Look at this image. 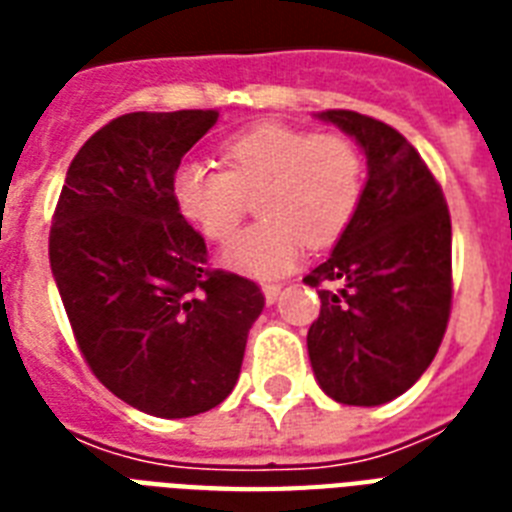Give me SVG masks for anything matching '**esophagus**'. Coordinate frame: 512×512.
I'll return each mask as SVG.
<instances>
[{
  "instance_id": "esophagus-1",
  "label": "esophagus",
  "mask_w": 512,
  "mask_h": 512,
  "mask_svg": "<svg viewBox=\"0 0 512 512\" xmlns=\"http://www.w3.org/2000/svg\"><path fill=\"white\" fill-rule=\"evenodd\" d=\"M263 295H265V303H276V297L281 295L279 281H268V284H263Z\"/></svg>"
}]
</instances>
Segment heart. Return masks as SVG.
I'll return each mask as SVG.
<instances>
[{"mask_svg": "<svg viewBox=\"0 0 512 512\" xmlns=\"http://www.w3.org/2000/svg\"><path fill=\"white\" fill-rule=\"evenodd\" d=\"M225 170L185 162L172 177L180 215L207 239L225 241L255 199L260 223L225 247L239 271L279 276L300 260L305 244L340 239L364 193V156L342 132L260 124L223 146Z\"/></svg>", "mask_w": 512, "mask_h": 512, "instance_id": "b5f03b06", "label": "heart"}]
</instances>
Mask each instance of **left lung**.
<instances>
[{
	"label": "left lung",
	"mask_w": 512,
	"mask_h": 512,
	"mask_svg": "<svg viewBox=\"0 0 512 512\" xmlns=\"http://www.w3.org/2000/svg\"><path fill=\"white\" fill-rule=\"evenodd\" d=\"M324 122L358 140L369 180L332 255L305 284L321 297L308 356L340 404L377 406L420 380L452 313V217L417 148L372 116L332 108Z\"/></svg>",
	"instance_id": "left-lung-1"
}]
</instances>
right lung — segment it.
<instances>
[{"label":"right lung","mask_w":512,"mask_h":512,"mask_svg":"<svg viewBox=\"0 0 512 512\" xmlns=\"http://www.w3.org/2000/svg\"><path fill=\"white\" fill-rule=\"evenodd\" d=\"M217 116H116L79 148L52 215L50 268L84 361L114 396L167 420L228 398L265 305L252 279L209 268L172 196Z\"/></svg>","instance_id":"obj_1"}]
</instances>
